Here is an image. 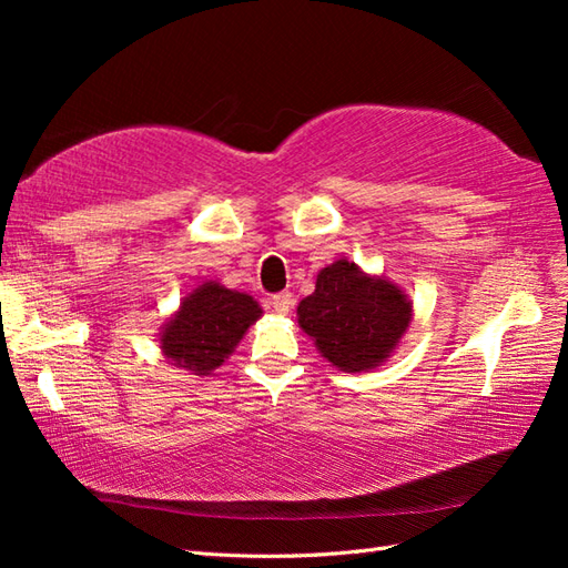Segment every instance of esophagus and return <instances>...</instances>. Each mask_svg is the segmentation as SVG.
Wrapping results in <instances>:
<instances>
[{
	"label": "esophagus",
	"instance_id": "34e87169",
	"mask_svg": "<svg viewBox=\"0 0 568 568\" xmlns=\"http://www.w3.org/2000/svg\"><path fill=\"white\" fill-rule=\"evenodd\" d=\"M293 303H295V297H293V293H275V295H271V300H268V305L273 307V312H277V315H287V312H291V307H293Z\"/></svg>",
	"mask_w": 568,
	"mask_h": 568
}]
</instances>
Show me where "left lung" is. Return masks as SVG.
Returning <instances> with one entry per match:
<instances>
[{
    "label": "left lung",
    "mask_w": 568,
    "mask_h": 568,
    "mask_svg": "<svg viewBox=\"0 0 568 568\" xmlns=\"http://www.w3.org/2000/svg\"><path fill=\"white\" fill-rule=\"evenodd\" d=\"M413 305L400 287L336 261L317 275L315 293L297 305L300 327L332 366L356 373L381 366L400 342Z\"/></svg>",
    "instance_id": "8db88e82"
}]
</instances>
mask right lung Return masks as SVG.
Instances as JSON below:
<instances>
[{
	"label": "right lung",
	"instance_id": "right-lung-1",
	"mask_svg": "<svg viewBox=\"0 0 568 568\" xmlns=\"http://www.w3.org/2000/svg\"><path fill=\"white\" fill-rule=\"evenodd\" d=\"M258 317L261 307L251 295L226 291L220 283H204L165 324L161 348L178 368L207 376L224 364Z\"/></svg>",
	"mask_w": 568,
	"mask_h": 568
}]
</instances>
